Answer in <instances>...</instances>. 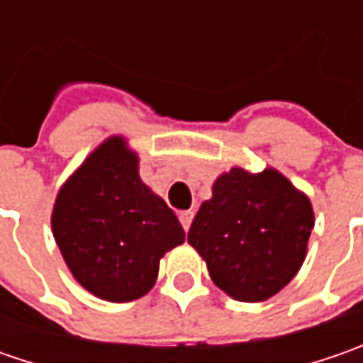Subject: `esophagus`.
Segmentation results:
<instances>
[{"mask_svg": "<svg viewBox=\"0 0 363 363\" xmlns=\"http://www.w3.org/2000/svg\"><path fill=\"white\" fill-rule=\"evenodd\" d=\"M191 220H194V212H191V210L179 214V222H182V226H184V230L186 232H188L189 226H191Z\"/></svg>", "mask_w": 363, "mask_h": 363, "instance_id": "34e87169", "label": "esophagus"}]
</instances>
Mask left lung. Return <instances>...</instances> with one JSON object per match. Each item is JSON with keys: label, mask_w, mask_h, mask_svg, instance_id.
<instances>
[{"label": "left lung", "mask_w": 363, "mask_h": 363, "mask_svg": "<svg viewBox=\"0 0 363 363\" xmlns=\"http://www.w3.org/2000/svg\"><path fill=\"white\" fill-rule=\"evenodd\" d=\"M315 216L309 198L272 167L248 174L232 167L200 206L188 242L228 297L258 303L299 272Z\"/></svg>", "instance_id": "1"}]
</instances>
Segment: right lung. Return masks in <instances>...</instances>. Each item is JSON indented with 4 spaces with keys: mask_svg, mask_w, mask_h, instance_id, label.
<instances>
[{
    "mask_svg": "<svg viewBox=\"0 0 363 363\" xmlns=\"http://www.w3.org/2000/svg\"><path fill=\"white\" fill-rule=\"evenodd\" d=\"M52 234L78 285L111 303L147 295L163 255L186 240L174 210L141 182L139 157L119 135L66 179Z\"/></svg>",
    "mask_w": 363,
    "mask_h": 363,
    "instance_id": "obj_1",
    "label": "right lung"
}]
</instances>
